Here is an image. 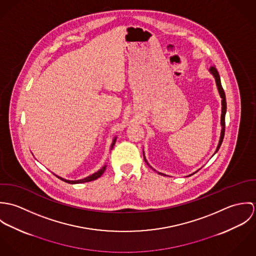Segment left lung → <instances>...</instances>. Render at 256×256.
I'll list each match as a JSON object with an SVG mask.
<instances>
[{
  "label": "left lung",
  "mask_w": 256,
  "mask_h": 256,
  "mask_svg": "<svg viewBox=\"0 0 256 256\" xmlns=\"http://www.w3.org/2000/svg\"><path fill=\"white\" fill-rule=\"evenodd\" d=\"M209 71H210V73L213 74V76L215 78L216 84H217V88H218V90H219L220 96V98H222V114H220V125H222V130H220V136L219 144H218V146H217L216 152H215V154H216V152L219 150L220 146L222 145V139H224V116H226V94H224V90H222V84H220V74L219 73H218V71H217V69H216L215 67H211V68L209 69ZM143 154H144V160H145L146 164H148L150 168H152L148 164L144 152H143ZM152 170H154V168H152ZM154 170L156 172V170ZM195 172H194V174H195ZM158 174L166 176V174H162V172H158ZM192 174H190V176H192Z\"/></svg>",
  "instance_id": "obj_1"
}]
</instances>
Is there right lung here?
Listing matches in <instances>:
<instances>
[{
    "instance_id": "obj_1",
    "label": "right lung",
    "mask_w": 256,
    "mask_h": 256,
    "mask_svg": "<svg viewBox=\"0 0 256 256\" xmlns=\"http://www.w3.org/2000/svg\"><path fill=\"white\" fill-rule=\"evenodd\" d=\"M116 139H117V137H114V139H113V141H112V144H111V146H110V150L113 148L114 146V144H115V142H116ZM106 170V164H104L100 170H98L96 172H94V174H92V176H88V178H82V180H65V178H61V176H56L58 178H60L61 180H63V182H65L70 183V184H78V183H84V182H92V180H96V178H100L102 174H104V170Z\"/></svg>"
}]
</instances>
